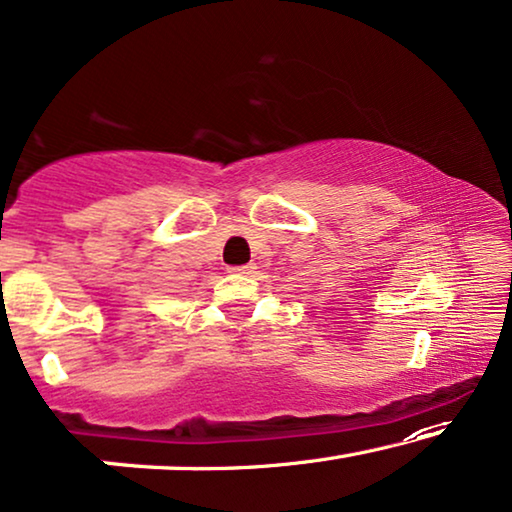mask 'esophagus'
<instances>
[{
    "label": "esophagus",
    "instance_id": "1",
    "mask_svg": "<svg viewBox=\"0 0 512 512\" xmlns=\"http://www.w3.org/2000/svg\"><path fill=\"white\" fill-rule=\"evenodd\" d=\"M230 272H235V275H251V272L256 270V265H233V268H228Z\"/></svg>",
    "mask_w": 512,
    "mask_h": 512
}]
</instances>
